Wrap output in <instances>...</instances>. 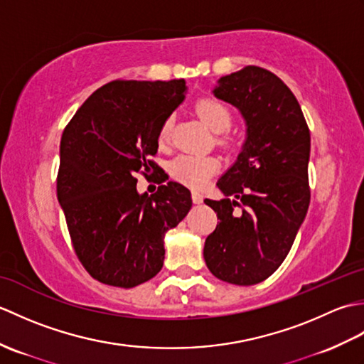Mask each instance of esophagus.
I'll return each instance as SVG.
<instances>
[{"mask_svg":"<svg viewBox=\"0 0 364 364\" xmlns=\"http://www.w3.org/2000/svg\"><path fill=\"white\" fill-rule=\"evenodd\" d=\"M192 200H194V203H202L203 202V196L200 194V192L194 191V192H192Z\"/></svg>","mask_w":364,"mask_h":364,"instance_id":"obj_1","label":"esophagus"}]
</instances>
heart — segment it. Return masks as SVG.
Listing matches in <instances>:
<instances>
[{
	"label": "heart",
	"mask_w": 364,
	"mask_h": 364,
	"mask_svg": "<svg viewBox=\"0 0 364 364\" xmlns=\"http://www.w3.org/2000/svg\"><path fill=\"white\" fill-rule=\"evenodd\" d=\"M196 112L214 133H222L218 137L220 144L230 142V137L225 131L233 123V111L225 102L215 97H202L196 102ZM170 136H172V119H166L158 131L159 145H167ZM220 162L213 154L181 153L170 161L168 173L176 181L186 184L189 188L198 189L210 181V178L218 172Z\"/></svg>",
	"instance_id": "b5f03b06"
}]
</instances>
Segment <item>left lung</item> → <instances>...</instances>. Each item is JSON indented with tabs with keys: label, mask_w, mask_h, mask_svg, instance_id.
<instances>
[{
	"label": "left lung",
	"mask_w": 364,
	"mask_h": 364,
	"mask_svg": "<svg viewBox=\"0 0 364 364\" xmlns=\"http://www.w3.org/2000/svg\"><path fill=\"white\" fill-rule=\"evenodd\" d=\"M214 95L242 112L247 141L218 181L225 198L205 200L220 222L203 257L214 277L250 286L282 266L310 206V128L289 87L266 68L222 76Z\"/></svg>",
	"instance_id": "left-lung-1"
}]
</instances>
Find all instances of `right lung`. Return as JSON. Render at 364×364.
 I'll return each mask as SVG.
<instances>
[{"mask_svg":"<svg viewBox=\"0 0 364 364\" xmlns=\"http://www.w3.org/2000/svg\"><path fill=\"white\" fill-rule=\"evenodd\" d=\"M184 90V80L111 81L82 103L60 137L58 198L76 257L100 283L149 282L162 269L166 231L191 210V191L176 181L150 197L136 191V173L159 172L151 159L158 131Z\"/></svg>","mask_w":364,"mask_h":364,"instance_id":"1","label":"right lung"}]
</instances>
